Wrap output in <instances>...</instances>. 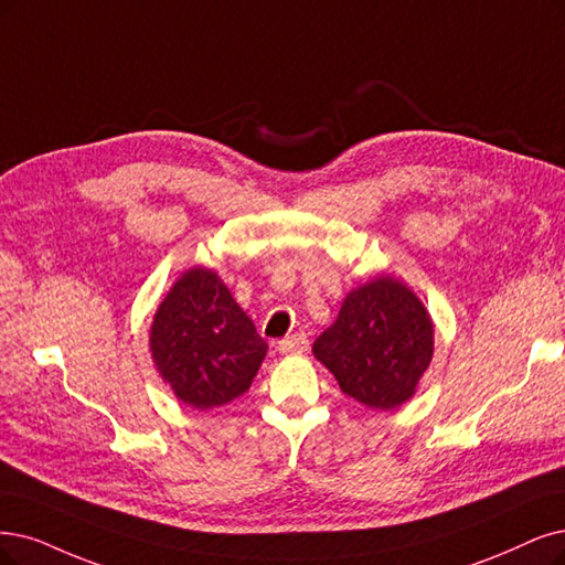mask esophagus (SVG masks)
<instances>
[{
	"instance_id": "34e87169",
	"label": "esophagus",
	"mask_w": 565,
	"mask_h": 565,
	"mask_svg": "<svg viewBox=\"0 0 565 565\" xmlns=\"http://www.w3.org/2000/svg\"><path fill=\"white\" fill-rule=\"evenodd\" d=\"M307 347H309V342H307L302 332H296V335H288V338L277 342V349H279V353H284V356H296V353H305Z\"/></svg>"
}]
</instances>
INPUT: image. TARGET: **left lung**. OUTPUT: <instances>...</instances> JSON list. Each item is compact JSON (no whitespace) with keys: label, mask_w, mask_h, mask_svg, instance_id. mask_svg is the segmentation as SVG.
Listing matches in <instances>:
<instances>
[{"label":"left lung","mask_w":565,"mask_h":565,"mask_svg":"<svg viewBox=\"0 0 565 565\" xmlns=\"http://www.w3.org/2000/svg\"><path fill=\"white\" fill-rule=\"evenodd\" d=\"M433 319L414 290L380 275L349 290L311 351L353 401L391 412L414 398L433 361Z\"/></svg>","instance_id":"obj_1"}]
</instances>
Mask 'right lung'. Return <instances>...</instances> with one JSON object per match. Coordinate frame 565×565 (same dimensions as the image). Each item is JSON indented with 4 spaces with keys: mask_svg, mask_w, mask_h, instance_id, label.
Instances as JSON below:
<instances>
[{
    "mask_svg": "<svg viewBox=\"0 0 565 565\" xmlns=\"http://www.w3.org/2000/svg\"><path fill=\"white\" fill-rule=\"evenodd\" d=\"M149 351L177 401L204 412L248 391L267 342L216 271L198 265L160 300Z\"/></svg>",
    "mask_w": 565,
    "mask_h": 565,
    "instance_id": "add662e5",
    "label": "right lung"
}]
</instances>
